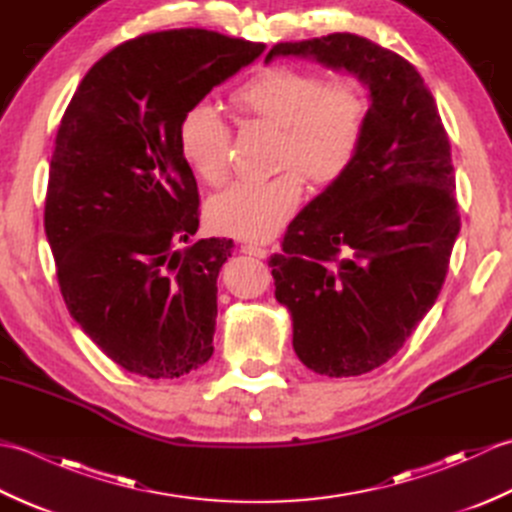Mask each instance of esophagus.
<instances>
[{
	"mask_svg": "<svg viewBox=\"0 0 512 512\" xmlns=\"http://www.w3.org/2000/svg\"><path fill=\"white\" fill-rule=\"evenodd\" d=\"M242 253H246V255H253V257H259V259L268 257V250H266L264 246H257V244H244V246H242Z\"/></svg>",
	"mask_w": 512,
	"mask_h": 512,
	"instance_id": "1",
	"label": "esophagus"
}]
</instances>
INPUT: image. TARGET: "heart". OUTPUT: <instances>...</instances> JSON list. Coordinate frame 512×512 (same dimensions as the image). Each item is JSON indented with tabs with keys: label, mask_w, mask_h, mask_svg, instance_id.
Here are the masks:
<instances>
[{
	"label": "heart",
	"mask_w": 512,
	"mask_h": 512,
	"mask_svg": "<svg viewBox=\"0 0 512 512\" xmlns=\"http://www.w3.org/2000/svg\"><path fill=\"white\" fill-rule=\"evenodd\" d=\"M246 114L281 127L279 165L270 180H239L217 193L206 215L217 233L237 239L273 237L299 209L310 180L330 184L352 167L363 145L367 94L354 79L325 81L319 72L273 65L257 72L235 92ZM231 134L211 101L193 103L178 125V149L195 176L217 184L228 169Z\"/></svg>",
	"instance_id": "obj_1"
}]
</instances>
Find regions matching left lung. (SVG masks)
I'll list each match as a JSON object with an SVG mask.
<instances>
[{
	"label": "left lung",
	"instance_id": "left-lung-1",
	"mask_svg": "<svg viewBox=\"0 0 512 512\" xmlns=\"http://www.w3.org/2000/svg\"><path fill=\"white\" fill-rule=\"evenodd\" d=\"M345 70L367 90L358 156L290 222L270 257L299 361L321 376L387 363L436 303L460 233L451 145L422 76L350 32L266 54Z\"/></svg>",
	"mask_w": 512,
	"mask_h": 512
}]
</instances>
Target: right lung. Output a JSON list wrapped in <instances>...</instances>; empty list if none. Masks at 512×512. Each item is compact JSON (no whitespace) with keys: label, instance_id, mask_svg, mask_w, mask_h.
Here are the masks:
<instances>
[{"label":"right lung","instance_id":"1","mask_svg":"<svg viewBox=\"0 0 512 512\" xmlns=\"http://www.w3.org/2000/svg\"><path fill=\"white\" fill-rule=\"evenodd\" d=\"M264 48L202 28L151 32L96 61L61 118L43 226L72 319L127 372L178 378L213 354L233 239L180 248L200 200L178 125Z\"/></svg>","mask_w":512,"mask_h":512}]
</instances>
